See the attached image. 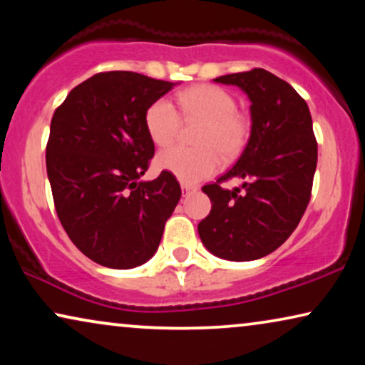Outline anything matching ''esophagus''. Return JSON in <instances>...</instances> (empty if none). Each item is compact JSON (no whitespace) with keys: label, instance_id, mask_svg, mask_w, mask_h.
Wrapping results in <instances>:
<instances>
[{"label":"esophagus","instance_id":"1","mask_svg":"<svg viewBox=\"0 0 365 365\" xmlns=\"http://www.w3.org/2000/svg\"><path fill=\"white\" fill-rule=\"evenodd\" d=\"M196 186H191V184H186V182H182L181 184V191H182V196H187V194H191V192H194L196 191Z\"/></svg>","mask_w":365,"mask_h":365}]
</instances>
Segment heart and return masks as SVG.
<instances>
[{
  "mask_svg": "<svg viewBox=\"0 0 365 365\" xmlns=\"http://www.w3.org/2000/svg\"><path fill=\"white\" fill-rule=\"evenodd\" d=\"M179 112L186 123H202L199 128L197 149L171 148L158 156V168L171 173L184 182H197L212 176L221 168V154L234 159L244 151L251 138V121L236 109V99L226 89L214 84H194L176 96ZM144 126L156 146L174 143L181 129L178 109L166 98L149 104Z\"/></svg>",
  "mask_w": 365,
  "mask_h": 365,
  "instance_id": "b5f03b06",
  "label": "heart"
}]
</instances>
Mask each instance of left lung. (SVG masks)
Instances as JSON below:
<instances>
[{
  "mask_svg": "<svg viewBox=\"0 0 365 365\" xmlns=\"http://www.w3.org/2000/svg\"><path fill=\"white\" fill-rule=\"evenodd\" d=\"M239 86L251 99V138L239 161L202 186L212 207L199 237L217 257L254 261L286 242L311 201L317 141L307 103L284 79L262 68L214 79ZM241 178V188L224 182Z\"/></svg>",
  "mask_w": 365,
  "mask_h": 365,
  "instance_id": "obj_1",
  "label": "left lung"
}]
</instances>
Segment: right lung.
<instances>
[{
    "instance_id": "right-lung-1",
    "label": "right lung",
    "mask_w": 365,
    "mask_h": 365,
    "mask_svg": "<svg viewBox=\"0 0 365 365\" xmlns=\"http://www.w3.org/2000/svg\"><path fill=\"white\" fill-rule=\"evenodd\" d=\"M173 86L133 71L98 73L53 114L46 171L54 209L74 246L101 266L146 262L181 199L171 173L139 181L154 156L144 113Z\"/></svg>"
}]
</instances>
